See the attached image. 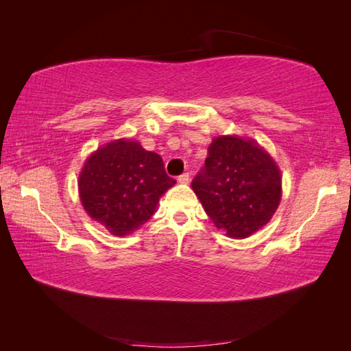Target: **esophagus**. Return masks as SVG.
Wrapping results in <instances>:
<instances>
[{
  "label": "esophagus",
  "instance_id": "esophagus-1",
  "mask_svg": "<svg viewBox=\"0 0 351 351\" xmlns=\"http://www.w3.org/2000/svg\"><path fill=\"white\" fill-rule=\"evenodd\" d=\"M189 180H190V176H189V173H183L182 176L178 177V183H182V184H187V183H189Z\"/></svg>",
  "mask_w": 351,
  "mask_h": 351
}]
</instances>
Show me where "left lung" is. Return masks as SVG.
I'll use <instances>...</instances> for the list:
<instances>
[{
	"instance_id": "left-lung-1",
	"label": "left lung",
	"mask_w": 351,
	"mask_h": 351,
	"mask_svg": "<svg viewBox=\"0 0 351 351\" xmlns=\"http://www.w3.org/2000/svg\"><path fill=\"white\" fill-rule=\"evenodd\" d=\"M192 189L208 217L232 239L261 230L281 200V174L267 151L237 136L215 137Z\"/></svg>"
}]
</instances>
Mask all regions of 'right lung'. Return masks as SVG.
I'll return each instance as SVG.
<instances>
[{
    "label": "right lung",
    "mask_w": 351,
    "mask_h": 351,
    "mask_svg": "<svg viewBox=\"0 0 351 351\" xmlns=\"http://www.w3.org/2000/svg\"><path fill=\"white\" fill-rule=\"evenodd\" d=\"M174 184L161 156L125 139L101 146L79 176L84 210L114 236H127L143 226L155 214L159 197Z\"/></svg>",
    "instance_id": "1"
}]
</instances>
